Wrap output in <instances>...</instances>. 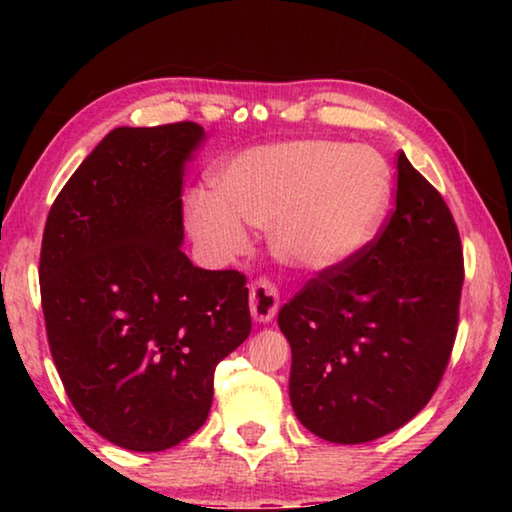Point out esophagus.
<instances>
[{"mask_svg": "<svg viewBox=\"0 0 512 512\" xmlns=\"http://www.w3.org/2000/svg\"><path fill=\"white\" fill-rule=\"evenodd\" d=\"M280 309V296H277L275 284L268 280H259L250 289V316L255 323H271Z\"/></svg>", "mask_w": 512, "mask_h": 512, "instance_id": "1", "label": "esophagus"}]
</instances>
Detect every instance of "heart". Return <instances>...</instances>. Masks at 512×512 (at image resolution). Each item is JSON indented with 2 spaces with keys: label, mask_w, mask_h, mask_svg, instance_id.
I'll list each match as a JSON object with an SVG mask.
<instances>
[{
  "label": "heart",
  "mask_w": 512,
  "mask_h": 512,
  "mask_svg": "<svg viewBox=\"0 0 512 512\" xmlns=\"http://www.w3.org/2000/svg\"><path fill=\"white\" fill-rule=\"evenodd\" d=\"M393 196V176L372 146L291 140L239 153L214 178V196L189 194L187 230L207 253L235 257L245 225L268 228L277 262L300 273H329L377 237Z\"/></svg>",
  "instance_id": "b5f03b06"
}]
</instances>
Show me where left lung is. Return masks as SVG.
I'll use <instances>...</instances> for the list:
<instances>
[{"label": "left lung", "mask_w": 512, "mask_h": 512, "mask_svg": "<svg viewBox=\"0 0 512 512\" xmlns=\"http://www.w3.org/2000/svg\"><path fill=\"white\" fill-rule=\"evenodd\" d=\"M463 248L454 216L400 153L395 212L361 255L280 309L289 397L318 438L359 445L431 400L456 339Z\"/></svg>", "instance_id": "8db88e82"}]
</instances>
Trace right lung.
Listing matches in <instances>:
<instances>
[{
    "label": "right lung",
    "instance_id": "obj_1",
    "mask_svg": "<svg viewBox=\"0 0 512 512\" xmlns=\"http://www.w3.org/2000/svg\"><path fill=\"white\" fill-rule=\"evenodd\" d=\"M194 121L119 126L51 205L40 293L51 357L88 424L131 452H162L203 427L214 368L250 334L246 277L183 250Z\"/></svg>",
    "mask_w": 512,
    "mask_h": 512
}]
</instances>
